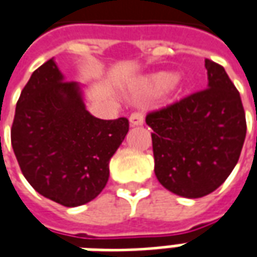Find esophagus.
I'll use <instances>...</instances> for the list:
<instances>
[{
	"mask_svg": "<svg viewBox=\"0 0 257 257\" xmlns=\"http://www.w3.org/2000/svg\"><path fill=\"white\" fill-rule=\"evenodd\" d=\"M144 120H145V115H144V112H141V111L132 112V113H131V116H129V122H131V125H132V126L142 125V123H144Z\"/></svg>",
	"mask_w": 257,
	"mask_h": 257,
	"instance_id": "obj_1",
	"label": "esophagus"
}]
</instances>
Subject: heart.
Listing matches in <instances>:
<instances>
[{
    "label": "heart",
    "mask_w": 257,
    "mask_h": 257,
    "mask_svg": "<svg viewBox=\"0 0 257 257\" xmlns=\"http://www.w3.org/2000/svg\"><path fill=\"white\" fill-rule=\"evenodd\" d=\"M175 84V76L168 72H159L145 78L141 82V88L148 93H162Z\"/></svg>",
    "instance_id": "1"
}]
</instances>
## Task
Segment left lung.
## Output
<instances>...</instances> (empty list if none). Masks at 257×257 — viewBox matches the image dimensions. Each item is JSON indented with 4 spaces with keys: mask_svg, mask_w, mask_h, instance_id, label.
I'll list each match as a JSON object with an SVG mask.
<instances>
[{
    "mask_svg": "<svg viewBox=\"0 0 257 257\" xmlns=\"http://www.w3.org/2000/svg\"><path fill=\"white\" fill-rule=\"evenodd\" d=\"M209 84L181 101L146 115L152 129L155 175L183 198L216 190L233 171L246 138L239 91L225 68L206 59Z\"/></svg>",
    "mask_w": 257,
    "mask_h": 257,
    "instance_id": "obj_1",
    "label": "left lung"
}]
</instances>
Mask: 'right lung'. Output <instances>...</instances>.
I'll use <instances>...</instances> for the list:
<instances>
[{"instance_id": "1", "label": "right lung", "mask_w": 257, "mask_h": 257, "mask_svg": "<svg viewBox=\"0 0 257 257\" xmlns=\"http://www.w3.org/2000/svg\"><path fill=\"white\" fill-rule=\"evenodd\" d=\"M129 131L126 118L98 119L85 109L75 82L52 59L34 71L17 102L14 154L42 196L74 208L95 199L109 178V161Z\"/></svg>"}]
</instances>
